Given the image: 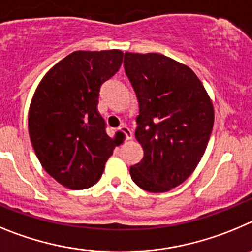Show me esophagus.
<instances>
[{
    "mask_svg": "<svg viewBox=\"0 0 252 252\" xmlns=\"http://www.w3.org/2000/svg\"><path fill=\"white\" fill-rule=\"evenodd\" d=\"M119 131L126 135V139H131V138H133V133H131V130L128 128V126H122L121 128H119Z\"/></svg>",
    "mask_w": 252,
    "mask_h": 252,
    "instance_id": "1",
    "label": "esophagus"
}]
</instances>
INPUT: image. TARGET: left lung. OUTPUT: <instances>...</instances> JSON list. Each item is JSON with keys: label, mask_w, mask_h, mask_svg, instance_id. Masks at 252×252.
<instances>
[{"label": "left lung", "mask_w": 252, "mask_h": 252, "mask_svg": "<svg viewBox=\"0 0 252 252\" xmlns=\"http://www.w3.org/2000/svg\"><path fill=\"white\" fill-rule=\"evenodd\" d=\"M124 69L137 95L135 138L143 159L129 168L133 182L154 193L185 182L207 148L214 105L186 65L162 54H124Z\"/></svg>", "instance_id": "obj_1"}]
</instances>
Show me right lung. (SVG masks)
<instances>
[{
    "label": "right lung",
    "instance_id": "right-lung-1",
    "mask_svg": "<svg viewBox=\"0 0 252 252\" xmlns=\"http://www.w3.org/2000/svg\"><path fill=\"white\" fill-rule=\"evenodd\" d=\"M123 61L121 50L74 51L38 84L29 110V134L45 171L70 189L100 180L115 139L98 112L101 84Z\"/></svg>",
    "mask_w": 252,
    "mask_h": 252
}]
</instances>
